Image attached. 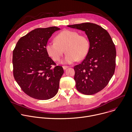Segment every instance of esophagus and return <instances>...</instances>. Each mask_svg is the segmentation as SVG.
<instances>
[{
	"label": "esophagus",
	"mask_w": 132,
	"mask_h": 132,
	"mask_svg": "<svg viewBox=\"0 0 132 132\" xmlns=\"http://www.w3.org/2000/svg\"><path fill=\"white\" fill-rule=\"evenodd\" d=\"M62 67H63V69H64V70H65V69H67V68H68L69 67H68V66H65V65H64V66H63Z\"/></svg>",
	"instance_id": "1"
}]
</instances>
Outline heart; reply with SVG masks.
I'll use <instances>...</instances> for the list:
<instances>
[{"instance_id": "1", "label": "heart", "mask_w": 132, "mask_h": 132, "mask_svg": "<svg viewBox=\"0 0 132 132\" xmlns=\"http://www.w3.org/2000/svg\"><path fill=\"white\" fill-rule=\"evenodd\" d=\"M45 49L49 56L55 61L60 59L65 50L66 54L62 62L71 64L77 59L81 60L85 58L89 51V42L85 35L67 30L58 34L55 41L48 42Z\"/></svg>"}]
</instances>
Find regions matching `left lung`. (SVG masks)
I'll list each match as a JSON object with an SVG mask.
<instances>
[{"mask_svg": "<svg viewBox=\"0 0 132 132\" xmlns=\"http://www.w3.org/2000/svg\"><path fill=\"white\" fill-rule=\"evenodd\" d=\"M85 32L89 42L88 54L74 67L77 90L87 95L95 94L106 87L114 74L116 49L108 32L92 23L68 25Z\"/></svg>", "mask_w": 132, "mask_h": 132, "instance_id": "obj_1", "label": "left lung"}]
</instances>
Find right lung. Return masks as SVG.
<instances>
[{
    "instance_id": "add662e5",
    "label": "right lung",
    "mask_w": 132,
    "mask_h": 132,
    "mask_svg": "<svg viewBox=\"0 0 132 132\" xmlns=\"http://www.w3.org/2000/svg\"><path fill=\"white\" fill-rule=\"evenodd\" d=\"M60 29L52 26L35 29L22 37L13 51V76L22 90L39 100H48L58 93L64 73L61 66L49 57L46 44L55 32Z\"/></svg>"
}]
</instances>
